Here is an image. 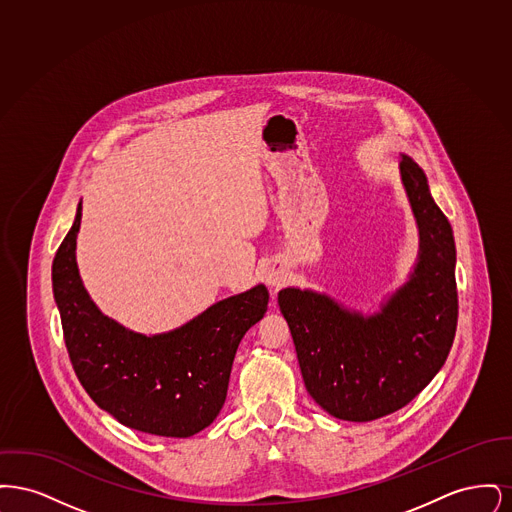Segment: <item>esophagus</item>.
<instances>
[{
  "label": "esophagus",
  "instance_id": "34e87169",
  "mask_svg": "<svg viewBox=\"0 0 512 512\" xmlns=\"http://www.w3.org/2000/svg\"><path fill=\"white\" fill-rule=\"evenodd\" d=\"M263 276H265L267 286L274 288V290H278L280 286H284L286 280H288L286 268H282V265H278V263H270V265H267L265 270H263Z\"/></svg>",
  "mask_w": 512,
  "mask_h": 512
}]
</instances>
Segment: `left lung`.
Listing matches in <instances>:
<instances>
[{"label":"left lung","instance_id":"left-lung-1","mask_svg":"<svg viewBox=\"0 0 512 512\" xmlns=\"http://www.w3.org/2000/svg\"><path fill=\"white\" fill-rule=\"evenodd\" d=\"M399 176L418 230L405 282L363 313L332 295L288 286L278 292L309 395L332 416L370 422L395 413L445 363L457 330V251L449 220L422 169L399 153Z\"/></svg>","mask_w":512,"mask_h":512}]
</instances>
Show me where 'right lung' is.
I'll use <instances>...</instances> for the list:
<instances>
[{
  "mask_svg": "<svg viewBox=\"0 0 512 512\" xmlns=\"http://www.w3.org/2000/svg\"><path fill=\"white\" fill-rule=\"evenodd\" d=\"M82 199L51 267L74 372L99 409L121 424L163 438H190L219 416L245 332L265 317V284L224 297L159 334L134 332L101 313L76 263Z\"/></svg>",
  "mask_w": 512,
  "mask_h": 512,
  "instance_id": "add662e5",
  "label": "right lung"
}]
</instances>
